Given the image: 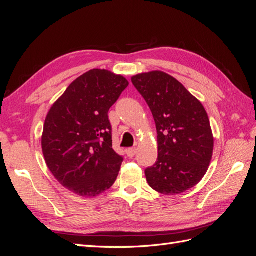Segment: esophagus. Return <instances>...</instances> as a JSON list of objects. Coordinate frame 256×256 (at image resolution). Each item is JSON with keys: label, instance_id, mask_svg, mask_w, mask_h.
Returning <instances> with one entry per match:
<instances>
[{"label": "esophagus", "instance_id": "34e87169", "mask_svg": "<svg viewBox=\"0 0 256 256\" xmlns=\"http://www.w3.org/2000/svg\"><path fill=\"white\" fill-rule=\"evenodd\" d=\"M126 154H128V157L132 158V157H134V156H136V147H131V148H128V150H126Z\"/></svg>", "mask_w": 256, "mask_h": 256}]
</instances>
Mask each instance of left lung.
Listing matches in <instances>:
<instances>
[{
	"mask_svg": "<svg viewBox=\"0 0 256 256\" xmlns=\"http://www.w3.org/2000/svg\"><path fill=\"white\" fill-rule=\"evenodd\" d=\"M156 122L158 159L145 170L150 187L166 196L198 184L212 157L214 136L203 104L184 85L164 72L131 78Z\"/></svg>",
	"mask_w": 256,
	"mask_h": 256,
	"instance_id": "8db88e82",
	"label": "left lung"
}]
</instances>
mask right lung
Masks as SVG:
<instances>
[{"label":"right lung","instance_id":"right-lung-1","mask_svg":"<svg viewBox=\"0 0 256 256\" xmlns=\"http://www.w3.org/2000/svg\"><path fill=\"white\" fill-rule=\"evenodd\" d=\"M122 76L92 69L76 79L46 118L42 147L53 176L81 196L110 189L124 158L112 147L110 108L128 86Z\"/></svg>","mask_w":256,"mask_h":256}]
</instances>
